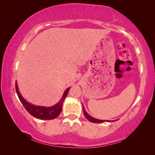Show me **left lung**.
<instances>
[{"mask_svg": "<svg viewBox=\"0 0 155 155\" xmlns=\"http://www.w3.org/2000/svg\"><path fill=\"white\" fill-rule=\"evenodd\" d=\"M83 113H84V114L85 117H86L87 119L92 122V123H103V122H105V121H107V122H113V121H115V120H99V119H97V118H93L91 116H90L89 114H88L87 113L86 110L84 109V107L83 106Z\"/></svg>", "mask_w": 155, "mask_h": 155, "instance_id": "left-lung-1", "label": "left lung"}]
</instances>
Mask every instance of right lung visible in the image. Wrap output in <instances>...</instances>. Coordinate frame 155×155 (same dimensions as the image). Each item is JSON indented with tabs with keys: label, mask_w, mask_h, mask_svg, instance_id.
<instances>
[{
	"label": "right lung",
	"mask_w": 155,
	"mask_h": 155,
	"mask_svg": "<svg viewBox=\"0 0 155 155\" xmlns=\"http://www.w3.org/2000/svg\"><path fill=\"white\" fill-rule=\"evenodd\" d=\"M15 88L16 93H17V95L19 98V100L21 101V103L25 108V109L27 110L32 116L41 120L54 119V118H57L58 115L60 114L62 110V104H63V102L65 99V98L67 97L68 91L71 88V87H69L65 90L63 95H62L61 100L58 101V103H57L55 105H53L52 107H47L42 106H36V105L32 104L26 101L21 95V93L19 92L16 81L15 83Z\"/></svg>",
	"instance_id": "add662e5"
}]
</instances>
